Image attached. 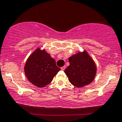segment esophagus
Here are the masks:
<instances>
[{
    "instance_id": "34e87169",
    "label": "esophagus",
    "mask_w": 122,
    "mask_h": 122,
    "mask_svg": "<svg viewBox=\"0 0 122 122\" xmlns=\"http://www.w3.org/2000/svg\"><path fill=\"white\" fill-rule=\"evenodd\" d=\"M65 66H62V67H61V70H62V71H64V70H65Z\"/></svg>"
}]
</instances>
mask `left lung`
<instances>
[{"label":"left lung","mask_w":122,"mask_h":122,"mask_svg":"<svg viewBox=\"0 0 122 122\" xmlns=\"http://www.w3.org/2000/svg\"><path fill=\"white\" fill-rule=\"evenodd\" d=\"M69 61L70 65L64 72L72 85L81 88L92 82L96 75L97 67L87 51L72 55L69 58Z\"/></svg>","instance_id":"1"}]
</instances>
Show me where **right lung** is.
Instances as JSON below:
<instances>
[{
	"instance_id": "add662e5",
	"label": "right lung",
	"mask_w": 122,
	"mask_h": 122,
	"mask_svg": "<svg viewBox=\"0 0 122 122\" xmlns=\"http://www.w3.org/2000/svg\"><path fill=\"white\" fill-rule=\"evenodd\" d=\"M60 70L55 60L46 51L37 48L29 56L24 66V71L28 81L39 88L49 84Z\"/></svg>"
}]
</instances>
